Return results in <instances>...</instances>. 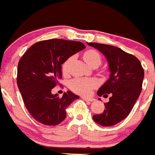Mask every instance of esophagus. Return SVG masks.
<instances>
[{
	"label": "esophagus",
	"instance_id": "34e87169",
	"mask_svg": "<svg viewBox=\"0 0 155 155\" xmlns=\"http://www.w3.org/2000/svg\"><path fill=\"white\" fill-rule=\"evenodd\" d=\"M83 100H84L85 101H87V102H94L95 100L93 98H90V97H82Z\"/></svg>",
	"mask_w": 155,
	"mask_h": 155
}]
</instances>
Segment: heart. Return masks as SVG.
Segmentation results:
<instances>
[{
  "label": "heart",
  "mask_w": 155,
  "mask_h": 155,
  "mask_svg": "<svg viewBox=\"0 0 155 155\" xmlns=\"http://www.w3.org/2000/svg\"><path fill=\"white\" fill-rule=\"evenodd\" d=\"M83 58L85 61L89 66L97 64L100 65L102 61V57L100 53L96 50L91 49L87 50L83 54ZM72 60V57H69L62 64L61 69L64 74H67L69 72V65ZM96 82L91 79H84V78H74L69 83V87L70 89L79 94L86 95L91 92L92 88L96 86Z\"/></svg>",
  "instance_id": "heart-1"
}]
</instances>
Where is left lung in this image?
I'll return each instance as SVG.
<instances>
[{
    "label": "left lung",
    "instance_id": "obj_1",
    "mask_svg": "<svg viewBox=\"0 0 155 155\" xmlns=\"http://www.w3.org/2000/svg\"><path fill=\"white\" fill-rule=\"evenodd\" d=\"M100 50L108 63L110 78L97 91L98 96L107 97L105 109L93 116L95 122L103 127L114 126L126 119L131 112L142 90L144 71L140 61L133 55L108 45L87 42Z\"/></svg>",
    "mask_w": 155,
    "mask_h": 155
}]
</instances>
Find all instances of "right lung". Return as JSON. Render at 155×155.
Returning a JSON list of instances; mask_svg holds the SVG:
<instances>
[{"label": "right lung", "instance_id": "1", "mask_svg": "<svg viewBox=\"0 0 155 155\" xmlns=\"http://www.w3.org/2000/svg\"><path fill=\"white\" fill-rule=\"evenodd\" d=\"M86 48L82 42L54 39L38 41L20 58L17 83L29 114L41 124L55 126L67 116L66 109L79 96L67 91L62 97L52 89L62 78L61 64Z\"/></svg>", "mask_w": 155, "mask_h": 155}]
</instances>
